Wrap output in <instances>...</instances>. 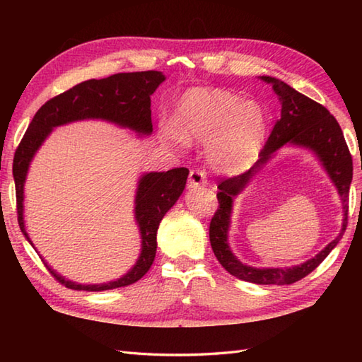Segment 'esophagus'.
Masks as SVG:
<instances>
[{
	"instance_id": "esophagus-1",
	"label": "esophagus",
	"mask_w": 362,
	"mask_h": 362,
	"mask_svg": "<svg viewBox=\"0 0 362 362\" xmlns=\"http://www.w3.org/2000/svg\"><path fill=\"white\" fill-rule=\"evenodd\" d=\"M205 185H206V174L201 171V169H191L189 177H188V188L194 189Z\"/></svg>"
}]
</instances>
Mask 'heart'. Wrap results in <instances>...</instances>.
Listing matches in <instances>:
<instances>
[{
	"mask_svg": "<svg viewBox=\"0 0 362 362\" xmlns=\"http://www.w3.org/2000/svg\"><path fill=\"white\" fill-rule=\"evenodd\" d=\"M161 138L177 148L206 144L214 171L236 174L257 160L267 135V115L259 103L221 88L196 87L175 105V122L163 121Z\"/></svg>",
	"mask_w": 362,
	"mask_h": 362,
	"instance_id": "obj_1",
	"label": "heart"
}]
</instances>
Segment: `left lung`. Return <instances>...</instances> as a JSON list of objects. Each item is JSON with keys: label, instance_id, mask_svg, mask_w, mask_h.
<instances>
[{"label": "left lung", "instance_id": "left-lung-1", "mask_svg": "<svg viewBox=\"0 0 362 362\" xmlns=\"http://www.w3.org/2000/svg\"><path fill=\"white\" fill-rule=\"evenodd\" d=\"M259 79L272 86L275 95L279 96L281 104L280 119L274 126L257 163L247 173L219 182V209L210 222V243L222 267L236 279L255 284H291L313 272L342 240L345 227H347L353 161L341 126L324 105L298 93L288 83L272 76H259ZM289 145L313 151L334 182L343 202L341 232L316 257L300 265L288 268H255L245 265L237 259L228 244V230L231 225L234 199L250 185L276 151Z\"/></svg>", "mask_w": 362, "mask_h": 362}]
</instances>
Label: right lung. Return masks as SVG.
Returning <instances> with one entry per match:
<instances>
[{
	"mask_svg": "<svg viewBox=\"0 0 362 362\" xmlns=\"http://www.w3.org/2000/svg\"><path fill=\"white\" fill-rule=\"evenodd\" d=\"M165 79L161 71L119 73L99 81L90 79L49 99L38 109L15 152L12 168L17 191L18 224L26 241L34 249L35 245L30 241L25 224V183L29 166L46 138L56 127L86 119L105 121L121 129L132 130L138 136H149L152 134L151 96ZM188 174L187 168H174L166 173L152 171L138 177L134 218L140 232L141 249L135 264L119 279L107 283L82 284L68 280L62 274L54 271L40 255L43 263L60 283L74 291H107L138 281L152 266L157 252L158 226L165 214L179 201L185 189Z\"/></svg>",
	"mask_w": 362,
	"mask_h": 362,
	"instance_id": "add662e5",
	"label": "right lung"
}]
</instances>
